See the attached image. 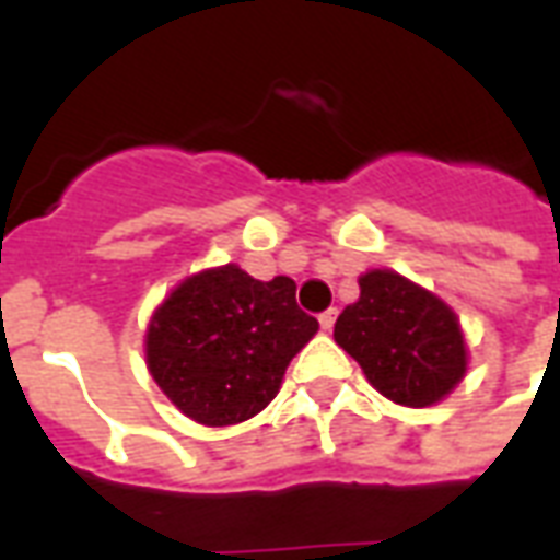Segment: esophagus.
Returning a JSON list of instances; mask_svg holds the SVG:
<instances>
[{
	"label": "esophagus",
	"instance_id": "esophagus-1",
	"mask_svg": "<svg viewBox=\"0 0 560 560\" xmlns=\"http://www.w3.org/2000/svg\"><path fill=\"white\" fill-rule=\"evenodd\" d=\"M334 322H337V310H334V307L325 310V313H322V316H319L322 330H330V328H334Z\"/></svg>",
	"mask_w": 560,
	"mask_h": 560
}]
</instances>
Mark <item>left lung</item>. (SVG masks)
<instances>
[{"label": "left lung", "mask_w": 560, "mask_h": 560, "mask_svg": "<svg viewBox=\"0 0 560 560\" xmlns=\"http://www.w3.org/2000/svg\"><path fill=\"white\" fill-rule=\"evenodd\" d=\"M361 298L342 310L334 340L366 382L397 406L442 402L468 370L459 319L442 298L390 268L358 277Z\"/></svg>", "instance_id": "8db88e82"}]
</instances>
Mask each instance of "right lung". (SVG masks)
I'll list each match as a JSON object with an SVG mask.
<instances>
[{"instance_id": "obj_1", "label": "right lung", "mask_w": 560, "mask_h": 560, "mask_svg": "<svg viewBox=\"0 0 560 560\" xmlns=\"http://www.w3.org/2000/svg\"><path fill=\"white\" fill-rule=\"evenodd\" d=\"M295 289L292 277L262 283L235 262L175 285L145 330V364L175 409L202 427L259 415L319 330L298 307Z\"/></svg>"}]
</instances>
